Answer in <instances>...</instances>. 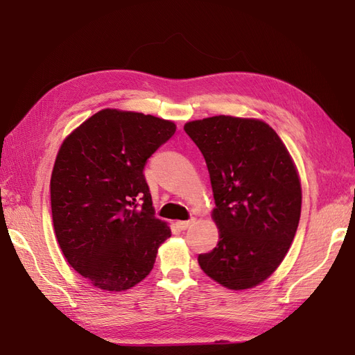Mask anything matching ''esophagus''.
Returning a JSON list of instances; mask_svg holds the SVG:
<instances>
[{
  "label": "esophagus",
  "instance_id": "1",
  "mask_svg": "<svg viewBox=\"0 0 355 355\" xmlns=\"http://www.w3.org/2000/svg\"><path fill=\"white\" fill-rule=\"evenodd\" d=\"M194 222H196V219L192 218V219H189V220H178V222H176V225H178V228H179V230H187V228H189L191 225L194 223Z\"/></svg>",
  "mask_w": 355,
  "mask_h": 355
}]
</instances>
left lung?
I'll return each mask as SVG.
<instances>
[{"mask_svg": "<svg viewBox=\"0 0 355 355\" xmlns=\"http://www.w3.org/2000/svg\"><path fill=\"white\" fill-rule=\"evenodd\" d=\"M184 130L209 168L218 245L198 256L201 270L231 290L265 282L284 259L300 218L296 166L274 128L254 118L216 115Z\"/></svg>", "mask_w": 355, "mask_h": 355, "instance_id": "1", "label": "left lung"}]
</instances>
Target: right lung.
Wrapping results in <instances>:
<instances>
[{"instance_id": "1", "label": "right lung", "mask_w": 355, "mask_h": 355, "mask_svg": "<svg viewBox=\"0 0 355 355\" xmlns=\"http://www.w3.org/2000/svg\"><path fill=\"white\" fill-rule=\"evenodd\" d=\"M154 115L102 110L63 141L53 167V227L63 256L98 288L123 292L151 272L171 231L155 218L144 168L175 135Z\"/></svg>"}]
</instances>
